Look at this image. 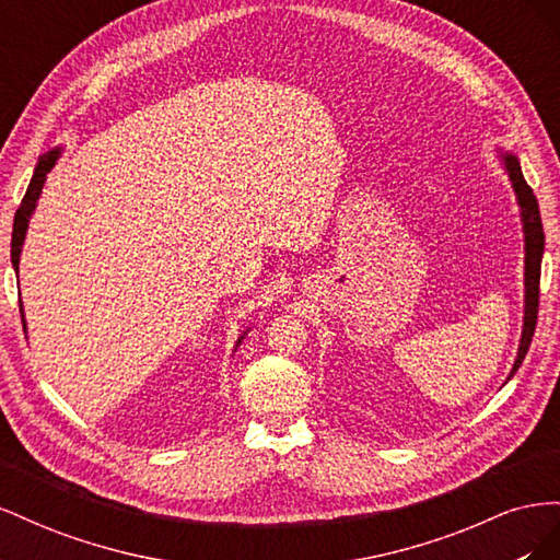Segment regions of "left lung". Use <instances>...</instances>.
<instances>
[{
  "mask_svg": "<svg viewBox=\"0 0 560 560\" xmlns=\"http://www.w3.org/2000/svg\"><path fill=\"white\" fill-rule=\"evenodd\" d=\"M504 171L512 179L514 194L521 208V222H523V235H525V308H523V331H521V343L516 360L512 366L510 378L516 374L525 352L530 348L535 325H537V306H539V270H541V254H545V231H541V219H539V206L533 189L525 182L521 173V163L514 154H502ZM506 378V381H510Z\"/></svg>",
  "mask_w": 560,
  "mask_h": 560,
  "instance_id": "1",
  "label": "left lung"
}]
</instances>
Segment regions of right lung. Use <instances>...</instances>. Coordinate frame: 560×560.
<instances>
[{
	"label": "right lung",
	"mask_w": 560,
	"mask_h": 560,
	"mask_svg": "<svg viewBox=\"0 0 560 560\" xmlns=\"http://www.w3.org/2000/svg\"><path fill=\"white\" fill-rule=\"evenodd\" d=\"M58 156H60V149H54V151H46V154L39 159V163H37V167H35V175H32L27 191H25V196H23L21 208L15 210V217H13V235H11V264H13L15 270H19V264H21V249H23V241H25V233H27L30 217H32V212H35V208H37V200H39V194H42V189H44L46 175L50 173V167L56 165ZM21 319H23V329H27V327H25V315H23V301H21ZM245 334H247V331H245ZM245 334L238 338V343H235V348L241 346Z\"/></svg>",
	"instance_id": "add662e5"
}]
</instances>
